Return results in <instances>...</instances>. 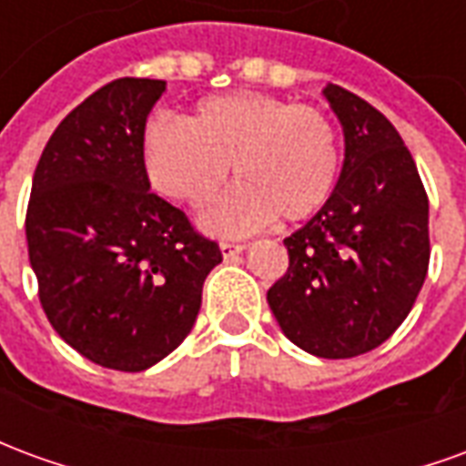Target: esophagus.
<instances>
[{
    "instance_id": "34e87169",
    "label": "esophagus",
    "mask_w": 466,
    "mask_h": 466,
    "mask_svg": "<svg viewBox=\"0 0 466 466\" xmlns=\"http://www.w3.org/2000/svg\"><path fill=\"white\" fill-rule=\"evenodd\" d=\"M219 249H222L224 259H229L234 254H242L247 249V244H234V242H222L219 244Z\"/></svg>"
}]
</instances>
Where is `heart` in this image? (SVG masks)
Listing matches in <instances>:
<instances>
[{
	"label": "heart",
	"instance_id": "obj_1",
	"mask_svg": "<svg viewBox=\"0 0 466 466\" xmlns=\"http://www.w3.org/2000/svg\"><path fill=\"white\" fill-rule=\"evenodd\" d=\"M142 162L154 192L192 209L217 199L232 164L239 187L204 217V227L247 234L277 214L302 222L329 202L339 177V137L317 106L229 92L202 99L187 122L149 119Z\"/></svg>",
	"mask_w": 466,
	"mask_h": 466
}]
</instances>
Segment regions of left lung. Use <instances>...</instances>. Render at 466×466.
I'll use <instances>...</instances> for the list:
<instances>
[{
  "instance_id": "left-lung-1",
  "label": "left lung",
  "mask_w": 466,
  "mask_h": 466,
  "mask_svg": "<svg viewBox=\"0 0 466 466\" xmlns=\"http://www.w3.org/2000/svg\"><path fill=\"white\" fill-rule=\"evenodd\" d=\"M344 162L329 202L284 239L289 269L267 292L284 337L324 360L387 342L430 267V202L417 164L380 109L337 85Z\"/></svg>"
}]
</instances>
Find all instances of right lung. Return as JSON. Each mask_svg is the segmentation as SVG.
Wrapping results in <instances>:
<instances>
[{
  "label": "right lung",
  "mask_w": 466,
  "mask_h": 466,
  "mask_svg": "<svg viewBox=\"0 0 466 466\" xmlns=\"http://www.w3.org/2000/svg\"><path fill=\"white\" fill-rule=\"evenodd\" d=\"M162 79H115L62 119L32 179L29 264L72 350L142 371L192 332L219 247L149 189L142 134Z\"/></svg>",
  "instance_id": "right-lung-1"
}]
</instances>
